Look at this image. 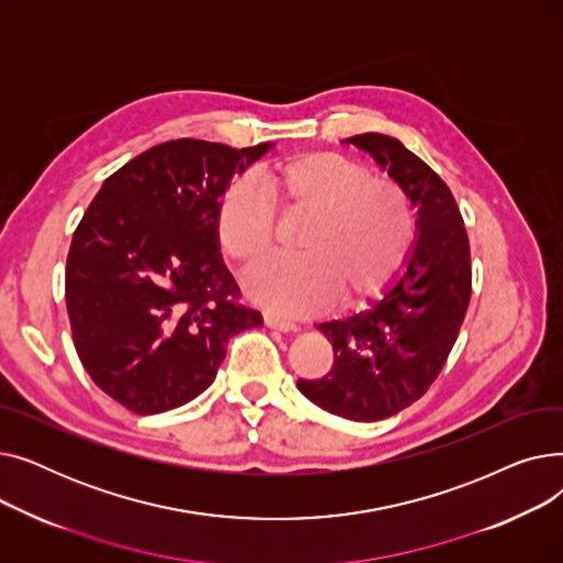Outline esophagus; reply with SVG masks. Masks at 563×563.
I'll use <instances>...</instances> for the list:
<instances>
[{
    "label": "esophagus",
    "instance_id": "34e87169",
    "mask_svg": "<svg viewBox=\"0 0 563 563\" xmlns=\"http://www.w3.org/2000/svg\"><path fill=\"white\" fill-rule=\"evenodd\" d=\"M264 323H266V327H269V329L283 331V333H291V331L299 329L297 323H294L291 319L280 317V314H276V312H264Z\"/></svg>",
    "mask_w": 563,
    "mask_h": 563
}]
</instances>
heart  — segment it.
I'll use <instances>...</instances> for the list:
<instances>
[{"instance_id":"1","label":"heart","mask_w":563,"mask_h":563,"mask_svg":"<svg viewBox=\"0 0 563 563\" xmlns=\"http://www.w3.org/2000/svg\"><path fill=\"white\" fill-rule=\"evenodd\" d=\"M266 200L285 219H303L294 257L266 262L246 278V291L264 306L301 314L333 294L340 306H358L386 291L418 240V214L406 189L338 153H301L257 173ZM223 257L251 269L274 244V217L255 189L234 180L214 210Z\"/></svg>"}]
</instances>
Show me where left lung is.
Wrapping results in <instances>:
<instances>
[{
	"label": "left lung",
	"mask_w": 563,
	"mask_h": 563,
	"mask_svg": "<svg viewBox=\"0 0 563 563\" xmlns=\"http://www.w3.org/2000/svg\"><path fill=\"white\" fill-rule=\"evenodd\" d=\"M344 141L369 153L406 189L418 207L420 236L380 301L319 323L333 344V367L297 386L333 416L378 422L418 401L445 365L472 294L470 242L450 187L401 141L376 132Z\"/></svg>",
	"instance_id": "obj_1"
}]
</instances>
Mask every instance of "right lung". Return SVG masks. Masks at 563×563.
Instances as JSON below:
<instances>
[{
    "mask_svg": "<svg viewBox=\"0 0 563 563\" xmlns=\"http://www.w3.org/2000/svg\"><path fill=\"white\" fill-rule=\"evenodd\" d=\"M269 147L159 143L107 177L73 234L66 306L77 356L136 416L198 397L228 340L262 327L219 255L214 210L232 175Z\"/></svg>",
    "mask_w": 563,
    "mask_h": 563,
    "instance_id": "add662e5",
    "label": "right lung"
}]
</instances>
